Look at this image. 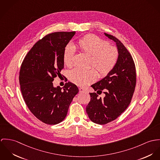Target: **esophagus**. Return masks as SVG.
I'll list each match as a JSON object with an SVG mask.
<instances>
[{
    "label": "esophagus",
    "instance_id": "obj_1",
    "mask_svg": "<svg viewBox=\"0 0 160 160\" xmlns=\"http://www.w3.org/2000/svg\"><path fill=\"white\" fill-rule=\"evenodd\" d=\"M79 92H87V91L85 89L83 88H79Z\"/></svg>",
    "mask_w": 160,
    "mask_h": 160
}]
</instances>
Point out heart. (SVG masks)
<instances>
[{
  "label": "heart",
  "instance_id": "b5f03b06",
  "mask_svg": "<svg viewBox=\"0 0 160 160\" xmlns=\"http://www.w3.org/2000/svg\"><path fill=\"white\" fill-rule=\"evenodd\" d=\"M80 50L91 56L90 65L94 66L101 77H105L115 68L118 59V52L116 47L109 46V43L99 37L88 34L83 37L77 43ZM75 49L73 45H68L64 50L63 62L68 67L73 64ZM97 78V72L91 68L83 70L78 68L69 72V78L80 87H86Z\"/></svg>",
  "mask_w": 160,
  "mask_h": 160
}]
</instances>
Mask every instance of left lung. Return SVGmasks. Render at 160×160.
<instances>
[{
    "mask_svg": "<svg viewBox=\"0 0 160 160\" xmlns=\"http://www.w3.org/2000/svg\"><path fill=\"white\" fill-rule=\"evenodd\" d=\"M112 40L118 52V61L104 78L91 85V100L86 107L89 119L94 123L105 124L115 120L129 105L136 83L134 61L124 45L116 37L104 33ZM103 91L104 98L98 97Z\"/></svg>",
    "mask_w": 160,
    "mask_h": 160,
    "instance_id": "1",
    "label": "left lung"
}]
</instances>
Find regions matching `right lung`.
<instances>
[{
  "label": "right lung",
  "instance_id": "1",
  "mask_svg": "<svg viewBox=\"0 0 160 160\" xmlns=\"http://www.w3.org/2000/svg\"><path fill=\"white\" fill-rule=\"evenodd\" d=\"M75 34L56 32L44 37L26 54L21 66L19 79L23 99L36 118L46 124L64 120L78 92L70 82L62 88L54 87L52 82L64 69V50Z\"/></svg>",
  "mask_w": 160,
  "mask_h": 160
}]
</instances>
